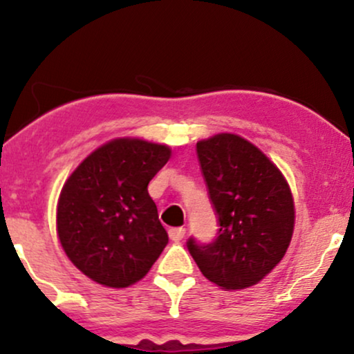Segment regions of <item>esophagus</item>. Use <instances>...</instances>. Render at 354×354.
<instances>
[{"label":"esophagus","instance_id":"esophagus-1","mask_svg":"<svg viewBox=\"0 0 354 354\" xmlns=\"http://www.w3.org/2000/svg\"><path fill=\"white\" fill-rule=\"evenodd\" d=\"M168 233H169V238H171V241L178 243V241H181L183 238H185L186 230L185 228H171L168 231Z\"/></svg>","mask_w":354,"mask_h":354}]
</instances>
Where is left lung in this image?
Listing matches in <instances>:
<instances>
[{
	"instance_id": "obj_1",
	"label": "left lung",
	"mask_w": 354,
	"mask_h": 354,
	"mask_svg": "<svg viewBox=\"0 0 354 354\" xmlns=\"http://www.w3.org/2000/svg\"><path fill=\"white\" fill-rule=\"evenodd\" d=\"M196 154L218 218V236L189 254L201 273L223 290H245L261 281L290 246L295 205L276 165L246 141L221 133L198 141Z\"/></svg>"
}]
</instances>
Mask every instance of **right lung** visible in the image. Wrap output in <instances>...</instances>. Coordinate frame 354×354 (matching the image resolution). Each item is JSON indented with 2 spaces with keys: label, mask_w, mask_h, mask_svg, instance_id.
<instances>
[{
  "label": "right lung",
  "mask_w": 354,
  "mask_h": 354,
  "mask_svg": "<svg viewBox=\"0 0 354 354\" xmlns=\"http://www.w3.org/2000/svg\"><path fill=\"white\" fill-rule=\"evenodd\" d=\"M171 149L120 138L93 151L64 183L56 230L81 273L109 288L140 281L168 245L148 193Z\"/></svg>",
  "instance_id": "right-lung-1"
}]
</instances>
